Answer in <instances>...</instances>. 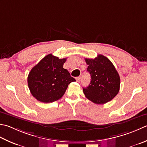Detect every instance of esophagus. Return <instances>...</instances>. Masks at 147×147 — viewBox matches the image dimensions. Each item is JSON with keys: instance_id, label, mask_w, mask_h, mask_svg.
<instances>
[{"instance_id": "1", "label": "esophagus", "mask_w": 147, "mask_h": 147, "mask_svg": "<svg viewBox=\"0 0 147 147\" xmlns=\"http://www.w3.org/2000/svg\"><path fill=\"white\" fill-rule=\"evenodd\" d=\"M76 82H80V80H81V77H80V76L76 77Z\"/></svg>"}]
</instances>
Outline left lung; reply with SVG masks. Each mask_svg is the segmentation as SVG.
I'll list each match as a JSON object with an SVG mask.
<instances>
[{"label": "left lung", "instance_id": "8db88e82", "mask_svg": "<svg viewBox=\"0 0 147 147\" xmlns=\"http://www.w3.org/2000/svg\"><path fill=\"white\" fill-rule=\"evenodd\" d=\"M85 62L91 76L90 84L83 88L85 97L97 105L110 101L120 90V79L115 66L102 55H98L94 59H85Z\"/></svg>", "mask_w": 147, "mask_h": 147}]
</instances>
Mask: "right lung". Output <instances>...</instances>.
<instances>
[{"label":"right lung","mask_w":147,"mask_h":147,"mask_svg":"<svg viewBox=\"0 0 147 147\" xmlns=\"http://www.w3.org/2000/svg\"><path fill=\"white\" fill-rule=\"evenodd\" d=\"M66 59H59L47 55L32 69L28 74V86L32 95L40 102L48 103L64 96L68 85L75 79L63 68Z\"/></svg>","instance_id":"1"}]
</instances>
